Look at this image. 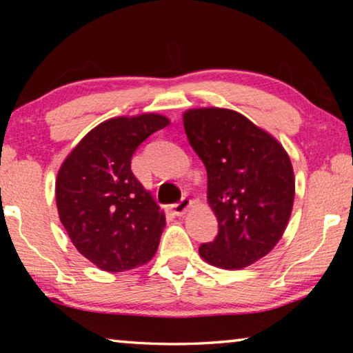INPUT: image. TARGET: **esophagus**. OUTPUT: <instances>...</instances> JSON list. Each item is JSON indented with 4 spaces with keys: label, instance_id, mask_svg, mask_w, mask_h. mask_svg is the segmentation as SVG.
Masks as SVG:
<instances>
[{
    "label": "esophagus",
    "instance_id": "esophagus-1",
    "mask_svg": "<svg viewBox=\"0 0 353 353\" xmlns=\"http://www.w3.org/2000/svg\"><path fill=\"white\" fill-rule=\"evenodd\" d=\"M191 207H193V201L188 199V198H183L181 202H177V204L171 205L172 212H174V214H177V216H182V214L187 213Z\"/></svg>",
    "mask_w": 353,
    "mask_h": 353
}]
</instances>
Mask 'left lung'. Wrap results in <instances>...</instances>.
<instances>
[{"label": "left lung", "instance_id": "obj_1", "mask_svg": "<svg viewBox=\"0 0 353 353\" xmlns=\"http://www.w3.org/2000/svg\"><path fill=\"white\" fill-rule=\"evenodd\" d=\"M190 145L207 170V201L219 232L199 255L221 270H241L276 248L296 194L288 152L241 113L221 107L183 112Z\"/></svg>", "mask_w": 353, "mask_h": 353}]
</instances>
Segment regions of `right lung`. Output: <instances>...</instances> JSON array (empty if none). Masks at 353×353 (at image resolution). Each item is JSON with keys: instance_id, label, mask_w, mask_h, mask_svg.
Here are the masks:
<instances>
[{"instance_id": "right-lung-1", "label": "right lung", "mask_w": 353, "mask_h": 353, "mask_svg": "<svg viewBox=\"0 0 353 353\" xmlns=\"http://www.w3.org/2000/svg\"><path fill=\"white\" fill-rule=\"evenodd\" d=\"M168 124L160 113L107 119L77 143L59 168V218L74 248L99 270H134L157 252L165 213L137 181L130 160L149 135Z\"/></svg>"}]
</instances>
